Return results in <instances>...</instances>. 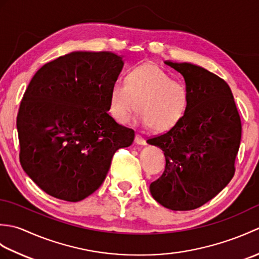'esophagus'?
<instances>
[{
    "label": "esophagus",
    "mask_w": 259,
    "mask_h": 259,
    "mask_svg": "<svg viewBox=\"0 0 259 259\" xmlns=\"http://www.w3.org/2000/svg\"><path fill=\"white\" fill-rule=\"evenodd\" d=\"M135 141H136V144H137V145H147V141H146V139H145L144 137H142V136H140V135H136V139H135Z\"/></svg>",
    "instance_id": "obj_1"
}]
</instances>
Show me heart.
<instances>
[{"label": "heart", "instance_id": "obj_1", "mask_svg": "<svg viewBox=\"0 0 259 259\" xmlns=\"http://www.w3.org/2000/svg\"><path fill=\"white\" fill-rule=\"evenodd\" d=\"M109 111L119 123H126L139 110V122L169 131L183 122L190 110L191 89L183 80L156 63L131 69L125 82L115 78L109 88Z\"/></svg>", "mask_w": 259, "mask_h": 259}]
</instances>
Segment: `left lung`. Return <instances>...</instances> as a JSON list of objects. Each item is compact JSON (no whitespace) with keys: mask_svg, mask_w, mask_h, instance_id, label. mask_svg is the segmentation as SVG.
<instances>
[{"mask_svg":"<svg viewBox=\"0 0 259 259\" xmlns=\"http://www.w3.org/2000/svg\"><path fill=\"white\" fill-rule=\"evenodd\" d=\"M166 64L189 84L191 104L183 122L147 140L166 157L163 174L149 189L163 207L192 210L212 199L233 178L241 122L225 80L191 63Z\"/></svg>","mask_w":259,"mask_h":259,"instance_id":"1","label":"left lung"}]
</instances>
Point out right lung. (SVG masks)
Here are the masks:
<instances>
[{"label": "right lung", "instance_id": "obj_1", "mask_svg": "<svg viewBox=\"0 0 259 259\" xmlns=\"http://www.w3.org/2000/svg\"><path fill=\"white\" fill-rule=\"evenodd\" d=\"M122 65L112 52H72L33 76L16 120L20 162L48 195L84 199L106 179L114 152L133 145L135 131L108 113Z\"/></svg>", "mask_w": 259, "mask_h": 259}]
</instances>
